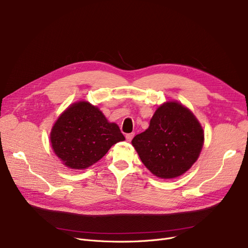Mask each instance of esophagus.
<instances>
[{
    "label": "esophagus",
    "mask_w": 248,
    "mask_h": 248,
    "mask_svg": "<svg viewBox=\"0 0 248 248\" xmlns=\"http://www.w3.org/2000/svg\"><path fill=\"white\" fill-rule=\"evenodd\" d=\"M134 136H135V134H134V133H131V134H126V135H125V139H126V141H127V142H131V141H132V139L134 138Z\"/></svg>",
    "instance_id": "1"
}]
</instances>
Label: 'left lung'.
<instances>
[{
  "label": "left lung",
  "instance_id": "left-lung-1",
  "mask_svg": "<svg viewBox=\"0 0 248 248\" xmlns=\"http://www.w3.org/2000/svg\"><path fill=\"white\" fill-rule=\"evenodd\" d=\"M144 165L160 178L180 176L198 160L203 131L193 113L176 101L160 105L147 130L132 141Z\"/></svg>",
  "mask_w": 248,
  "mask_h": 248
}]
</instances>
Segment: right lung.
<instances>
[{
  "instance_id": "add662e5",
  "label": "right lung",
  "mask_w": 248,
  "mask_h": 248,
  "mask_svg": "<svg viewBox=\"0 0 248 248\" xmlns=\"http://www.w3.org/2000/svg\"><path fill=\"white\" fill-rule=\"evenodd\" d=\"M124 137L114 123L87 101L73 103L53 124L50 143L62 164L72 169H86L100 160Z\"/></svg>"
}]
</instances>
